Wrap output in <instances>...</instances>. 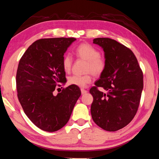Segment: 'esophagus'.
Wrapping results in <instances>:
<instances>
[{"instance_id":"obj_1","label":"esophagus","mask_w":159,"mask_h":159,"mask_svg":"<svg viewBox=\"0 0 159 159\" xmlns=\"http://www.w3.org/2000/svg\"><path fill=\"white\" fill-rule=\"evenodd\" d=\"M80 91H81V93L83 94H83H85L86 93L88 92L87 90H85V89H83V88H81V89H80Z\"/></svg>"}]
</instances>
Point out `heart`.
Wrapping results in <instances>:
<instances>
[{
  "mask_svg": "<svg viewBox=\"0 0 159 159\" xmlns=\"http://www.w3.org/2000/svg\"><path fill=\"white\" fill-rule=\"evenodd\" d=\"M75 54L76 57L87 61L85 66V71L91 72L94 76H99L104 73L107 69V61L105 57L100 55L99 50L89 43H83L78 45L75 49ZM73 58L69 54H66L63 57L61 64L65 72L71 71ZM92 80V76L88 73L83 76L73 75L69 78L68 83L70 85L78 86L80 88H84Z\"/></svg>",
  "mask_w": 159,
  "mask_h": 159,
  "instance_id": "obj_1",
  "label": "heart"
}]
</instances>
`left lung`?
I'll return each mask as SVG.
<instances>
[{
    "mask_svg": "<svg viewBox=\"0 0 159 159\" xmlns=\"http://www.w3.org/2000/svg\"><path fill=\"white\" fill-rule=\"evenodd\" d=\"M93 43L103 48L107 66L90 90L93 97L91 115L101 128L116 131L127 125L138 111L143 73L135 55L125 45L109 38H97Z\"/></svg>",
    "mask_w": 159,
    "mask_h": 159,
    "instance_id": "left-lung-1",
    "label": "left lung"
}]
</instances>
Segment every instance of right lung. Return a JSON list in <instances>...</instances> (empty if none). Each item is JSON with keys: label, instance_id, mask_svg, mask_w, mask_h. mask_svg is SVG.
<instances>
[{"label": "right lung", "instance_id": "add662e5", "mask_svg": "<svg viewBox=\"0 0 159 159\" xmlns=\"http://www.w3.org/2000/svg\"><path fill=\"white\" fill-rule=\"evenodd\" d=\"M74 38L43 39L33 43L21 57L16 75L17 97L24 111L38 128L60 130L69 121L80 88L71 85L57 95L59 83L66 81L61 61Z\"/></svg>", "mask_w": 159, "mask_h": 159}]
</instances>
